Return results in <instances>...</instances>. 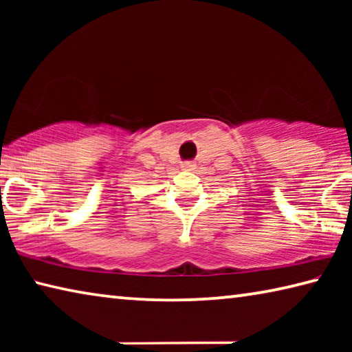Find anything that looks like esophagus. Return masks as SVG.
<instances>
[{"label": "esophagus", "instance_id": "obj_1", "mask_svg": "<svg viewBox=\"0 0 352 352\" xmlns=\"http://www.w3.org/2000/svg\"><path fill=\"white\" fill-rule=\"evenodd\" d=\"M182 169H183V170H194V169H195V164L186 162V163L182 164Z\"/></svg>", "mask_w": 352, "mask_h": 352}]
</instances>
